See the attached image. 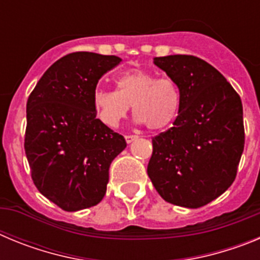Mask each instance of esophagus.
I'll return each mask as SVG.
<instances>
[{
    "mask_svg": "<svg viewBox=\"0 0 260 260\" xmlns=\"http://www.w3.org/2000/svg\"><path fill=\"white\" fill-rule=\"evenodd\" d=\"M137 138H138V135H126L125 139H126V142H127V143H132V142H134Z\"/></svg>",
    "mask_w": 260,
    "mask_h": 260,
    "instance_id": "34e87169",
    "label": "esophagus"
}]
</instances>
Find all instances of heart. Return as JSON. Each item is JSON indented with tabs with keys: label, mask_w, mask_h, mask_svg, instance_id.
Segmentation results:
<instances>
[{
	"label": "heart",
	"mask_w": 260,
	"mask_h": 260,
	"mask_svg": "<svg viewBox=\"0 0 260 260\" xmlns=\"http://www.w3.org/2000/svg\"><path fill=\"white\" fill-rule=\"evenodd\" d=\"M117 91L99 88L93 93L98 117L108 127H117L130 107L137 121L151 130L171 126L181 109V91L173 78L147 70H133L116 79Z\"/></svg>",
	"instance_id": "1"
}]
</instances>
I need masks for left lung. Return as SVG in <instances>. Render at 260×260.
<instances>
[{
    "label": "left lung",
    "instance_id": "obj_1",
    "mask_svg": "<svg viewBox=\"0 0 260 260\" xmlns=\"http://www.w3.org/2000/svg\"><path fill=\"white\" fill-rule=\"evenodd\" d=\"M153 62L176 80L182 102L173 126L152 138L147 173L168 203L203 207L237 176L245 146L241 98L198 57L174 54Z\"/></svg>",
    "mask_w": 260,
    "mask_h": 260
}]
</instances>
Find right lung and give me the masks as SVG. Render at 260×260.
<instances>
[{
	"label": "right lung",
	"mask_w": 260,
	"mask_h": 260,
	"mask_svg": "<svg viewBox=\"0 0 260 260\" xmlns=\"http://www.w3.org/2000/svg\"><path fill=\"white\" fill-rule=\"evenodd\" d=\"M121 58L74 52L56 61L27 100L24 151L36 189L68 212L104 198L125 138L96 118L99 80Z\"/></svg>",
	"instance_id": "right-lung-1"
}]
</instances>
